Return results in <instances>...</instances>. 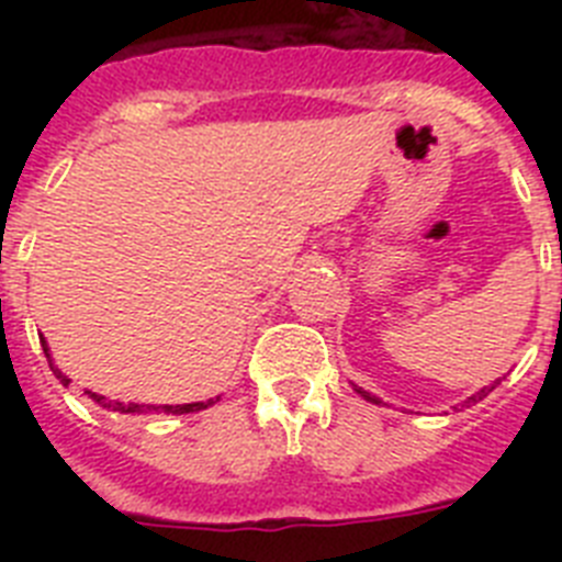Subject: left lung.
<instances>
[{
  "label": "left lung",
  "mask_w": 562,
  "mask_h": 562,
  "mask_svg": "<svg viewBox=\"0 0 562 562\" xmlns=\"http://www.w3.org/2000/svg\"><path fill=\"white\" fill-rule=\"evenodd\" d=\"M495 385H498V380H495L493 382V385H484V389H481V391H475V394L473 396H467V400L464 402H461V408H464V405H467V408H470V405H475V402H481V400H484V396L486 394H490V391H493L495 389ZM355 391H357V394H360L362 396V400H369V402H374V405H380V396H371L369 394V391H362V389H357V385H355Z\"/></svg>",
  "instance_id": "obj_1"
}]
</instances>
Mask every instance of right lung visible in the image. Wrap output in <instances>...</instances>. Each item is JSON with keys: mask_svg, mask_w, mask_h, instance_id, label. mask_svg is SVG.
I'll use <instances>...</instances> for the list:
<instances>
[{"mask_svg": "<svg viewBox=\"0 0 562 562\" xmlns=\"http://www.w3.org/2000/svg\"><path fill=\"white\" fill-rule=\"evenodd\" d=\"M38 340H42V349H44V355H47V362H49V369H53V374H56L58 380L64 382V385H69V382H72V380H69L67 374H61V369H58L56 362H53V357H49L47 340H44L42 335H38ZM83 394H87L92 402H98L101 408L114 411V414H196V411L211 408L213 402H220V396H213V400H205V402H188V405H140V402L106 400V396L95 394V391H83Z\"/></svg>", "mask_w": 562, "mask_h": 562, "instance_id": "add662e5", "label": "right lung"}]
</instances>
